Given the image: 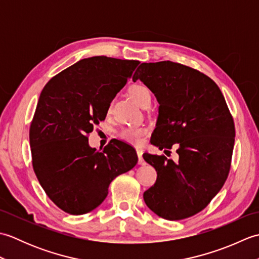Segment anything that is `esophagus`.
Returning <instances> with one entry per match:
<instances>
[{
	"mask_svg": "<svg viewBox=\"0 0 259 259\" xmlns=\"http://www.w3.org/2000/svg\"><path fill=\"white\" fill-rule=\"evenodd\" d=\"M137 155H138V163L139 164H144L145 160L142 158V155H144V150L142 149H137Z\"/></svg>",
	"mask_w": 259,
	"mask_h": 259,
	"instance_id": "obj_1",
	"label": "esophagus"
}]
</instances>
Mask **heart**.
<instances>
[{
    "label": "heart",
    "instance_id": "b5f03b06",
    "mask_svg": "<svg viewBox=\"0 0 259 259\" xmlns=\"http://www.w3.org/2000/svg\"><path fill=\"white\" fill-rule=\"evenodd\" d=\"M130 97L141 106L147 100H150V91L146 85L142 84H134L129 90ZM148 133L146 126H128L120 130L119 137L122 140L129 142L131 145H141L144 141V137Z\"/></svg>",
    "mask_w": 259,
    "mask_h": 259
}]
</instances>
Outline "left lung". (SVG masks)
I'll list each match as a JSON object with an SVG mask.
<instances>
[{
    "instance_id": "left-lung-1",
    "label": "left lung",
    "mask_w": 259,
    "mask_h": 259,
    "mask_svg": "<svg viewBox=\"0 0 259 259\" xmlns=\"http://www.w3.org/2000/svg\"><path fill=\"white\" fill-rule=\"evenodd\" d=\"M159 103L151 144L179 159L144 153L157 171L144 199L159 217L180 221L206 208L222 189L230 169L235 125L218 85L203 73L171 61L141 63L133 76Z\"/></svg>"
}]
</instances>
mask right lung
I'll list each match as a JSON object with an SVG mask.
<instances>
[{"instance_id":"1","label":"right lung","mask_w":259,"mask_h":259,"mask_svg":"<svg viewBox=\"0 0 259 259\" xmlns=\"http://www.w3.org/2000/svg\"><path fill=\"white\" fill-rule=\"evenodd\" d=\"M140 62L108 57L80 60L48 82L30 126L33 169L48 197L71 214L96 209L111 181L133 169L136 150L111 140L103 151L88 135Z\"/></svg>"}]
</instances>
